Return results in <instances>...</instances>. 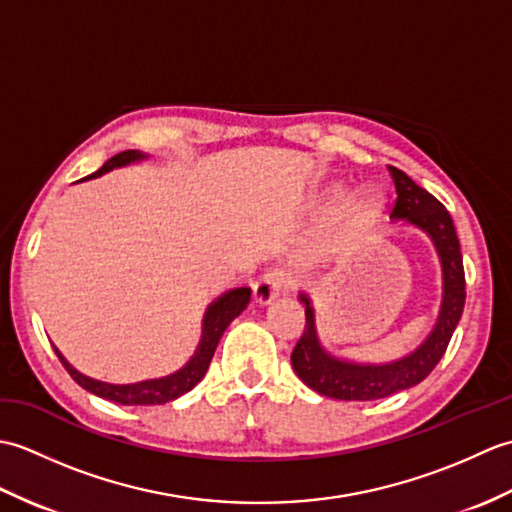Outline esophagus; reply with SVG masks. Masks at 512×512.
<instances>
[{
	"instance_id": "1",
	"label": "esophagus",
	"mask_w": 512,
	"mask_h": 512,
	"mask_svg": "<svg viewBox=\"0 0 512 512\" xmlns=\"http://www.w3.org/2000/svg\"><path fill=\"white\" fill-rule=\"evenodd\" d=\"M290 286V277L284 273V270L273 268L266 270V273L255 281L253 292H255V301L259 306H268L270 301H275L281 292H286Z\"/></svg>"
}]
</instances>
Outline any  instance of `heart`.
Wrapping results in <instances>:
<instances>
[{"instance_id": "1", "label": "heart", "mask_w": 512, "mask_h": 512, "mask_svg": "<svg viewBox=\"0 0 512 512\" xmlns=\"http://www.w3.org/2000/svg\"><path fill=\"white\" fill-rule=\"evenodd\" d=\"M345 193L343 184H334L328 191H323L317 200V215L325 217L330 215L336 204L341 202ZM380 215H383V198L374 191H358L352 198H347L336 215L332 217L330 226L319 242V255L332 257L339 255L343 250L354 246L358 239L367 235L378 224Z\"/></svg>"}]
</instances>
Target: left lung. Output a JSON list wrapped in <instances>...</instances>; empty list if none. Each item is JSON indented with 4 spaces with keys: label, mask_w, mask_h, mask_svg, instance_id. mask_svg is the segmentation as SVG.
Wrapping results in <instances>:
<instances>
[{
    "label": "left lung",
    "mask_w": 512,
    "mask_h": 512,
    "mask_svg": "<svg viewBox=\"0 0 512 512\" xmlns=\"http://www.w3.org/2000/svg\"><path fill=\"white\" fill-rule=\"evenodd\" d=\"M389 173L396 184L391 220H405L407 224L420 228L431 237L433 246L438 250L442 264V306L436 325L422 345H418V350H413L405 358H398V361L369 365L343 361V358H336L323 350L317 325H314L312 301L301 292L299 299L306 303V328H303L301 339L292 350L290 361L303 383L317 394L334 400H378L418 385L433 372V367L447 352L455 325H458L464 310V266L458 233H455L449 211L427 189L418 187L405 171L389 167Z\"/></svg>",
    "instance_id": "8db88e82"
}]
</instances>
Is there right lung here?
Instances as JSON below:
<instances>
[{
	"label": "right lung",
	"mask_w": 512,
	"mask_h": 512,
	"mask_svg": "<svg viewBox=\"0 0 512 512\" xmlns=\"http://www.w3.org/2000/svg\"><path fill=\"white\" fill-rule=\"evenodd\" d=\"M145 158H147L145 154H140V151H134V149L121 151V154H116L114 158L107 160L99 171L88 176V180L99 178V176H103V173L112 171L116 167L132 165V162L145 160ZM248 301H250V288L228 290L220 299H215L204 314L202 339H200L198 350H195V354L191 356V361L187 365L165 378L143 380V383H134V385L101 383V380H94V378H88V376L76 372V369L61 356L57 347H54V352H57L59 361L63 363L65 369H68V374L76 380V383H79L83 389H88L94 396L118 402V405H165V402L176 400L178 396L187 394V391H191L204 378L206 369H209V365H211V358L215 354V347H217V343H220L224 330L231 325V321L235 317H239V314L246 310Z\"/></svg>",
	"instance_id": "add662e5"
}]
</instances>
